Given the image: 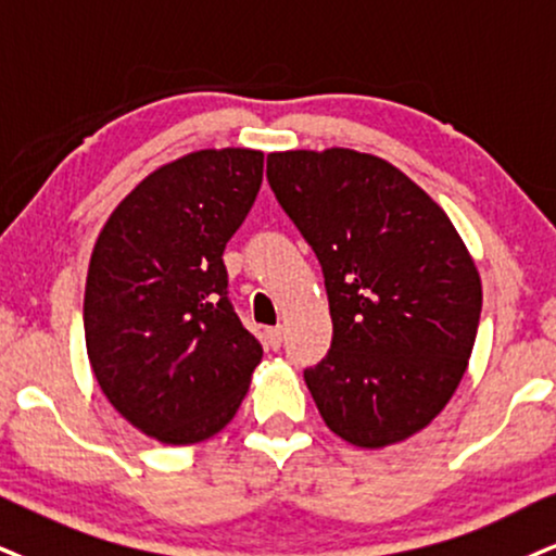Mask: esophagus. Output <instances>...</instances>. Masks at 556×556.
<instances>
[{"mask_svg":"<svg viewBox=\"0 0 556 556\" xmlns=\"http://www.w3.org/2000/svg\"><path fill=\"white\" fill-rule=\"evenodd\" d=\"M265 340L273 351H278V348L283 345V330H280V327H273V330L265 332Z\"/></svg>","mask_w":556,"mask_h":556,"instance_id":"34e87169","label":"esophagus"}]
</instances>
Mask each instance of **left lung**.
Listing matches in <instances>:
<instances>
[{
	"instance_id": "1",
	"label": "left lung",
	"mask_w": 556,
	"mask_h": 556,
	"mask_svg": "<svg viewBox=\"0 0 556 556\" xmlns=\"http://www.w3.org/2000/svg\"><path fill=\"white\" fill-rule=\"evenodd\" d=\"M267 182L317 255L332 345L304 381L327 428L361 448L415 435L454 396L482 283L422 188L353 149L267 154Z\"/></svg>"
}]
</instances>
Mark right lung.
Here are the masks:
<instances>
[{"instance_id": "1", "label": "right lung", "mask_w": 556, "mask_h": 556, "mask_svg": "<svg viewBox=\"0 0 556 556\" xmlns=\"http://www.w3.org/2000/svg\"><path fill=\"white\" fill-rule=\"evenodd\" d=\"M260 182L263 152H193L136 185L94 242L85 289L94 379L162 443L216 435L263 358L231 306L224 265Z\"/></svg>"}]
</instances>
